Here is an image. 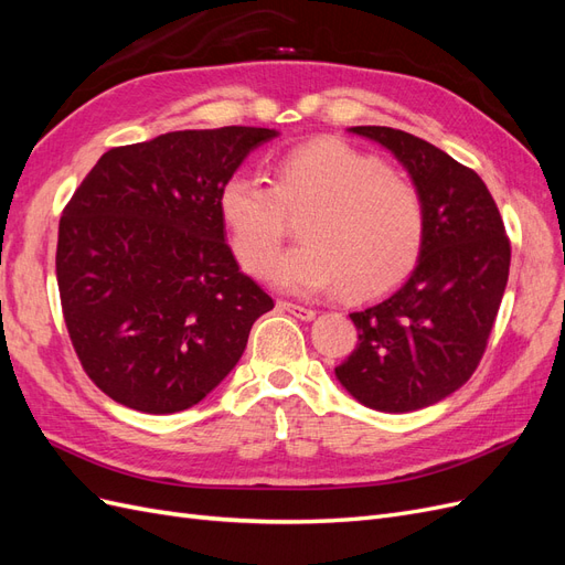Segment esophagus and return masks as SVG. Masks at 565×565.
<instances>
[{
  "instance_id": "esophagus-1",
  "label": "esophagus",
  "mask_w": 565,
  "mask_h": 565,
  "mask_svg": "<svg viewBox=\"0 0 565 565\" xmlns=\"http://www.w3.org/2000/svg\"><path fill=\"white\" fill-rule=\"evenodd\" d=\"M278 309L295 316L299 320H313L316 318V311L313 309H306V306H299V303H289V301H278Z\"/></svg>"
}]
</instances>
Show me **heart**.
Instances as JSON below:
<instances>
[{"label": "heart", "mask_w": 565, "mask_h": 565, "mask_svg": "<svg viewBox=\"0 0 565 565\" xmlns=\"http://www.w3.org/2000/svg\"><path fill=\"white\" fill-rule=\"evenodd\" d=\"M305 214L302 245L269 262L286 220ZM288 217L285 220L284 216ZM231 249L249 273L292 295L374 297L415 268L424 243L417 188L380 158L339 139H313L273 162V185L233 174L218 191Z\"/></svg>", "instance_id": "obj_1"}]
</instances>
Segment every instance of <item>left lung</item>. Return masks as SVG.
Here are the masks:
<instances>
[{
  "instance_id": "8db88e82",
  "label": "left lung",
  "mask_w": 565,
  "mask_h": 565,
  "mask_svg": "<svg viewBox=\"0 0 565 565\" xmlns=\"http://www.w3.org/2000/svg\"><path fill=\"white\" fill-rule=\"evenodd\" d=\"M349 131L386 148L413 179L424 243L396 292L349 313L358 347L334 374L365 407L415 413L469 382L500 311L511 247L498 204L473 169L401 129Z\"/></svg>"
}]
</instances>
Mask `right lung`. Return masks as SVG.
I'll use <instances>...</instances> for the list:
<instances>
[{"instance_id": "right-lung-1", "label": "right lung", "mask_w": 565, "mask_h": 565, "mask_svg": "<svg viewBox=\"0 0 565 565\" xmlns=\"http://www.w3.org/2000/svg\"><path fill=\"white\" fill-rule=\"evenodd\" d=\"M262 127L183 129L113 148L67 202L56 278L82 367L148 415L198 405L241 361L273 299L237 268L218 191Z\"/></svg>"}]
</instances>
